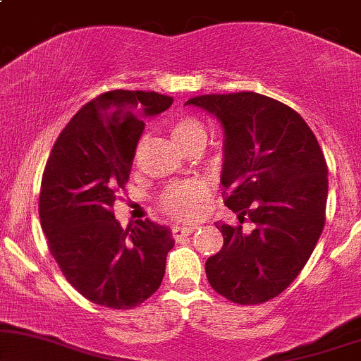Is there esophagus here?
Masks as SVG:
<instances>
[{
    "label": "esophagus",
    "mask_w": 361,
    "mask_h": 361,
    "mask_svg": "<svg viewBox=\"0 0 361 361\" xmlns=\"http://www.w3.org/2000/svg\"><path fill=\"white\" fill-rule=\"evenodd\" d=\"M198 229V226H175L173 227V238L176 239V241H180L181 238H185V235H190L195 231Z\"/></svg>",
    "instance_id": "obj_1"
}]
</instances>
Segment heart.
I'll return each mask as SVG.
<instances>
[{
    "label": "heart",
    "instance_id": "1",
    "mask_svg": "<svg viewBox=\"0 0 361 361\" xmlns=\"http://www.w3.org/2000/svg\"><path fill=\"white\" fill-rule=\"evenodd\" d=\"M164 127H166L173 142L180 149H183V151L195 146H202L207 137L204 122L192 114L171 115V117L164 120ZM142 146L144 142H139L135 157H139ZM207 195H209V188H207L205 183H202V181H190V183L175 185L168 188L166 193L163 195L161 204H163L164 210L169 215H173V217L193 219L200 212Z\"/></svg>",
    "mask_w": 361,
    "mask_h": 361
}]
</instances>
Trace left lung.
<instances>
[{"mask_svg":"<svg viewBox=\"0 0 361 361\" xmlns=\"http://www.w3.org/2000/svg\"><path fill=\"white\" fill-rule=\"evenodd\" d=\"M222 122L224 204L243 226L215 224L224 246L205 263L210 287L241 305L263 304L297 279L326 222L327 164L305 120L279 100L252 91L200 94Z\"/></svg>","mask_w":361,"mask_h":361,"instance_id":"obj_1","label":"left lung"}]
</instances>
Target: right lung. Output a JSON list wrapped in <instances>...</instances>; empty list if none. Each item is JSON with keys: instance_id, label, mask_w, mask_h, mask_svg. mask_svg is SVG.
<instances>
[{"instance_id": "1", "label": "right lung", "mask_w": 361, "mask_h": 361, "mask_svg": "<svg viewBox=\"0 0 361 361\" xmlns=\"http://www.w3.org/2000/svg\"><path fill=\"white\" fill-rule=\"evenodd\" d=\"M156 91H106L71 118L54 144L39 197L40 226L62 275L85 299L132 309L159 288L171 231L114 215L126 190L146 117L171 106Z\"/></svg>"}]
</instances>
